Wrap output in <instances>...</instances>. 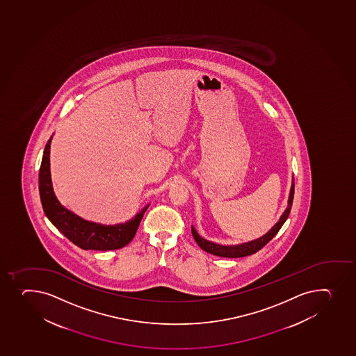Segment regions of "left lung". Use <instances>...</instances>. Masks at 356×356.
I'll list each match as a JSON object with an SVG mask.
<instances>
[{"label": "left lung", "instance_id": "obj_1", "mask_svg": "<svg viewBox=\"0 0 356 356\" xmlns=\"http://www.w3.org/2000/svg\"><path fill=\"white\" fill-rule=\"evenodd\" d=\"M294 196V180H292V186H291L290 196H289V204L285 211L282 213V216L279 218L278 222L272 227L271 230L266 232L264 236H261L259 238L251 241V242L242 243L237 245H222L217 243L210 242L198 235L197 231L195 230L194 227H191V234L194 237L195 242L197 243L198 246L202 250H204L206 252L211 253L215 256L224 257V258H239V257L250 256L259 251L261 248H264L273 237H275L282 224L285 223L287 217L290 215L291 208H292V202H293Z\"/></svg>", "mask_w": 356, "mask_h": 356}]
</instances>
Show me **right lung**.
Returning a JSON list of instances; mask_svg holds the SVG:
<instances>
[{"instance_id":"obj_1","label":"right lung","mask_w":356,"mask_h":356,"mask_svg":"<svg viewBox=\"0 0 356 356\" xmlns=\"http://www.w3.org/2000/svg\"><path fill=\"white\" fill-rule=\"evenodd\" d=\"M51 139L52 136L45 145L38 176L40 202L47 217L66 238L70 239L74 245L79 246L81 249L106 251L120 249L127 245L134 238L143 213L149 204H147L140 213H136L132 220L115 225H104L88 222L66 209L59 203L52 189L50 174Z\"/></svg>"}]
</instances>
